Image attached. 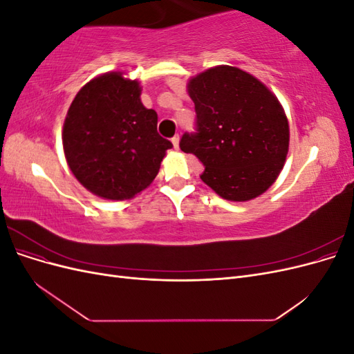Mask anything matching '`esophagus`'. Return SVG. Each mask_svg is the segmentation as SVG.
<instances>
[{"instance_id":"34e87169","label":"esophagus","mask_w":354,"mask_h":354,"mask_svg":"<svg viewBox=\"0 0 354 354\" xmlns=\"http://www.w3.org/2000/svg\"><path fill=\"white\" fill-rule=\"evenodd\" d=\"M171 142H173V145H174V147H176V149H178V143H180V136H178V134H176L173 138H171Z\"/></svg>"}]
</instances>
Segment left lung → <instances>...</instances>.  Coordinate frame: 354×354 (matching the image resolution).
I'll list each match as a JSON object with an SVG mask.
<instances>
[{
	"label": "left lung",
	"mask_w": 354,
	"mask_h": 354,
	"mask_svg": "<svg viewBox=\"0 0 354 354\" xmlns=\"http://www.w3.org/2000/svg\"><path fill=\"white\" fill-rule=\"evenodd\" d=\"M195 103L194 133L180 149L205 167L201 178L227 201L264 194L279 176L289 146V127L276 95L248 72L216 66L187 85Z\"/></svg>",
	"instance_id": "8db88e82"
}]
</instances>
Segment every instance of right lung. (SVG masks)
I'll use <instances>...</instances> for the list:
<instances>
[{
  "label": "right lung",
  "instance_id": "obj_1",
  "mask_svg": "<svg viewBox=\"0 0 354 354\" xmlns=\"http://www.w3.org/2000/svg\"><path fill=\"white\" fill-rule=\"evenodd\" d=\"M140 85L109 72L75 95L63 125L73 176L94 195L130 199L152 183L173 143L158 134V115L140 102Z\"/></svg>",
  "mask_w": 354,
  "mask_h": 354
}]
</instances>
